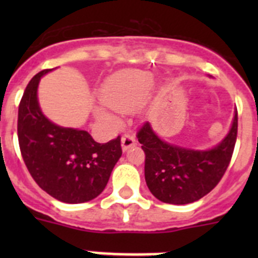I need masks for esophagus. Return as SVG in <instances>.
Wrapping results in <instances>:
<instances>
[{"mask_svg":"<svg viewBox=\"0 0 258 258\" xmlns=\"http://www.w3.org/2000/svg\"><path fill=\"white\" fill-rule=\"evenodd\" d=\"M137 145V141H136V137L133 136V134H124L121 138V147L122 150H127L131 149V147H133V146Z\"/></svg>","mask_w":258,"mask_h":258,"instance_id":"34e87169","label":"esophagus"}]
</instances>
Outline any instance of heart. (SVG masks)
<instances>
[{"label":"heart","instance_id":"obj_1","mask_svg":"<svg viewBox=\"0 0 258 258\" xmlns=\"http://www.w3.org/2000/svg\"><path fill=\"white\" fill-rule=\"evenodd\" d=\"M152 85V75L142 70H124L116 72L104 81L99 89V99L109 109L126 112L134 108L146 97ZM97 115L113 121V117L103 109Z\"/></svg>","mask_w":258,"mask_h":258}]
</instances>
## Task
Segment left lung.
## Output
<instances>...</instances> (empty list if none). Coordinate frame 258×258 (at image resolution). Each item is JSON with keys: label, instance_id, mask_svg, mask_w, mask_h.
Wrapping results in <instances>:
<instances>
[{"label": "left lung", "instance_id": "obj_1", "mask_svg": "<svg viewBox=\"0 0 258 258\" xmlns=\"http://www.w3.org/2000/svg\"><path fill=\"white\" fill-rule=\"evenodd\" d=\"M238 136V111L222 142L208 151L181 149L161 141L146 121L137 132L145 151V178L160 202L188 204L211 192L226 172Z\"/></svg>", "mask_w": 258, "mask_h": 258}]
</instances>
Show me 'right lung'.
<instances>
[{"mask_svg":"<svg viewBox=\"0 0 258 258\" xmlns=\"http://www.w3.org/2000/svg\"><path fill=\"white\" fill-rule=\"evenodd\" d=\"M44 70L32 77L18 111L20 154L32 178L45 192L68 204L97 198L122 154L120 136L98 143L85 131L61 127L42 115L37 86Z\"/></svg>","mask_w":258,"mask_h":258,"instance_id":"1","label":"right lung"}]
</instances>
